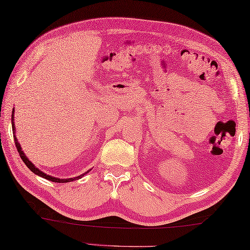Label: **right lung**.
<instances>
[{
  "label": "right lung",
  "instance_id": "1",
  "mask_svg": "<svg viewBox=\"0 0 250 250\" xmlns=\"http://www.w3.org/2000/svg\"><path fill=\"white\" fill-rule=\"evenodd\" d=\"M12 129H13V136H14V142H15V146H17V148H18V152H19V154H20V156H21V159H22V161L23 162L25 163V165L26 167H28L30 170H31L34 174H37V175H39V176H41V178H43V179H47V180H49V181H52V182H58V183H66V182H71V181H75V180H79V179H82L83 175L85 174H87V172H89V171H87L86 173H83V174H82V175H78V176H76V178H69V179H59V178H55V176H52V175H49V174H45L44 172H42L41 170H39V168L38 167H36V165H34L31 161H30L28 157H26V155L24 154V153H23V151H22V148H21V145H20V143H19L18 142V138H17V135H15V126H14V108H13V110H12Z\"/></svg>",
  "mask_w": 250,
  "mask_h": 250
}]
</instances>
